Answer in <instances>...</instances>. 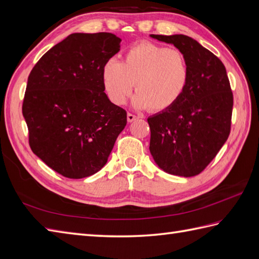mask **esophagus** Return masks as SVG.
Segmentation results:
<instances>
[{"mask_svg": "<svg viewBox=\"0 0 259 259\" xmlns=\"http://www.w3.org/2000/svg\"><path fill=\"white\" fill-rule=\"evenodd\" d=\"M138 118H139V117H137L136 115H134V113H128V115H127V119H128V121L129 122H132V121H135V120L136 119H138Z\"/></svg>", "mask_w": 259, "mask_h": 259, "instance_id": "34e87169", "label": "esophagus"}]
</instances>
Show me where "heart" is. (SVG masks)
Masks as SVG:
<instances>
[{
	"instance_id": "1",
	"label": "heart",
	"mask_w": 259,
	"mask_h": 259,
	"mask_svg": "<svg viewBox=\"0 0 259 259\" xmlns=\"http://www.w3.org/2000/svg\"><path fill=\"white\" fill-rule=\"evenodd\" d=\"M190 68L184 54L150 41L129 48L123 62L110 59L102 69L108 97L123 105L134 88V104L150 111L170 109L181 99L189 83Z\"/></svg>"
}]
</instances>
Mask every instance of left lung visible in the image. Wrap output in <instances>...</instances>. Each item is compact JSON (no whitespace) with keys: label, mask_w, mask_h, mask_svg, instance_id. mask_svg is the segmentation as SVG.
Instances as JSON below:
<instances>
[{"label":"left lung","mask_w":259,"mask_h":259,"mask_svg":"<svg viewBox=\"0 0 259 259\" xmlns=\"http://www.w3.org/2000/svg\"><path fill=\"white\" fill-rule=\"evenodd\" d=\"M173 44L189 64L185 92L170 109L148 118L150 152L162 170L194 177L211 163L231 132L233 93L224 64L185 35H154Z\"/></svg>","instance_id":"8db88e82"}]
</instances>
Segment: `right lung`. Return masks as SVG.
I'll use <instances>...</instances> for the list:
<instances>
[{"label":"right lung","mask_w":259,"mask_h":259,"mask_svg":"<svg viewBox=\"0 0 259 259\" xmlns=\"http://www.w3.org/2000/svg\"><path fill=\"white\" fill-rule=\"evenodd\" d=\"M111 33H74L46 52L28 76L22 112L32 151L68 179L98 172L125 124L108 99L102 69L120 51Z\"/></svg>","instance_id":"1"}]
</instances>
